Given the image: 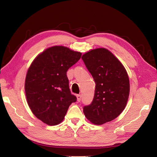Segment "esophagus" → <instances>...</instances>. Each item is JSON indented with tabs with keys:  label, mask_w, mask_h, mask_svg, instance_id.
<instances>
[{
	"label": "esophagus",
	"mask_w": 157,
	"mask_h": 157,
	"mask_svg": "<svg viewBox=\"0 0 157 157\" xmlns=\"http://www.w3.org/2000/svg\"><path fill=\"white\" fill-rule=\"evenodd\" d=\"M76 98H77V101H81V95H80V94L77 95H76Z\"/></svg>",
	"instance_id": "obj_1"
}]
</instances>
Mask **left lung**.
Listing matches in <instances>:
<instances>
[{"label":"left lung","instance_id":"left-lung-1","mask_svg":"<svg viewBox=\"0 0 157 157\" xmlns=\"http://www.w3.org/2000/svg\"><path fill=\"white\" fill-rule=\"evenodd\" d=\"M95 82L91 104L85 105L87 119L95 124L114 120L126 106L129 95V80L120 61L105 48L89 51L82 56Z\"/></svg>","mask_w":157,"mask_h":157}]
</instances>
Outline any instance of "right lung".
Instances as JSON below:
<instances>
[{
  "mask_svg": "<svg viewBox=\"0 0 157 157\" xmlns=\"http://www.w3.org/2000/svg\"><path fill=\"white\" fill-rule=\"evenodd\" d=\"M81 55L63 46L52 47L39 54L28 68L25 81L27 102L44 123H60L70 105L76 101L70 92L66 72Z\"/></svg>",
  "mask_w": 157,
  "mask_h": 157,
  "instance_id": "obj_1",
  "label": "right lung"
}]
</instances>
